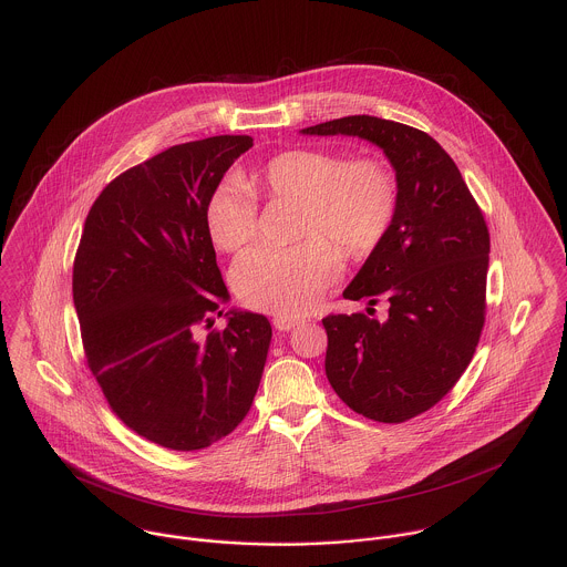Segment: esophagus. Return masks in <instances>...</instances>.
Instances as JSON below:
<instances>
[{
	"instance_id": "1",
	"label": "esophagus",
	"mask_w": 567,
	"mask_h": 567,
	"mask_svg": "<svg viewBox=\"0 0 567 567\" xmlns=\"http://www.w3.org/2000/svg\"><path fill=\"white\" fill-rule=\"evenodd\" d=\"M299 323H301V319H297V317H286V315H279V317L272 319L275 329H279V331H290L292 327H297Z\"/></svg>"
}]
</instances>
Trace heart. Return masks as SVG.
Here are the masks:
<instances>
[{"instance_id": "heart-1", "label": "heart", "mask_w": 567, "mask_h": 567, "mask_svg": "<svg viewBox=\"0 0 567 567\" xmlns=\"http://www.w3.org/2000/svg\"><path fill=\"white\" fill-rule=\"evenodd\" d=\"M256 198L299 200L297 238L290 246L259 244L238 257L234 286L248 308L301 315L319 303L342 272L341 244L351 257L384 243L398 214L400 185L393 167L375 155L336 151H284L246 174L243 187L220 185L207 200L205 223L220 250L257 238Z\"/></svg>"}]
</instances>
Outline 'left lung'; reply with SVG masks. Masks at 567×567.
<instances>
[{"mask_svg": "<svg viewBox=\"0 0 567 567\" xmlns=\"http://www.w3.org/2000/svg\"><path fill=\"white\" fill-rule=\"evenodd\" d=\"M353 135L384 148L400 203L386 234L344 299L384 300L390 319L327 315L324 373L353 412L404 423L439 404L470 367L486 315L488 229L456 163L427 133L400 122L349 115L303 128Z\"/></svg>", "mask_w": 567, "mask_h": 567, "instance_id": "8db88e82", "label": "left lung"}]
</instances>
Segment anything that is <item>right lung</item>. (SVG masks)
I'll return each instance as SVG.
<instances>
[{"label":"right lung","instance_id":"add662e5","mask_svg":"<svg viewBox=\"0 0 567 567\" xmlns=\"http://www.w3.org/2000/svg\"><path fill=\"white\" fill-rule=\"evenodd\" d=\"M252 146L218 135L172 146L115 176L91 205L72 292L84 364L115 416L167 450L231 434L257 393L272 327L231 312L205 223L225 172Z\"/></svg>","mask_w":567,"mask_h":567}]
</instances>
